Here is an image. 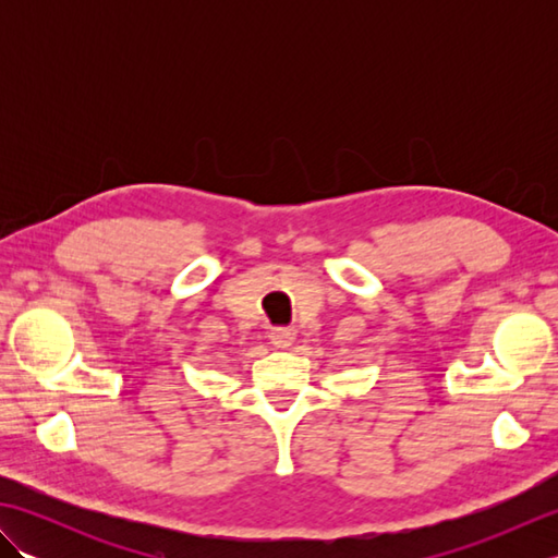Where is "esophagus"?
Here are the masks:
<instances>
[{
    "instance_id": "1",
    "label": "esophagus",
    "mask_w": 558,
    "mask_h": 558,
    "mask_svg": "<svg viewBox=\"0 0 558 558\" xmlns=\"http://www.w3.org/2000/svg\"><path fill=\"white\" fill-rule=\"evenodd\" d=\"M268 338L276 348H290L294 340V328H272Z\"/></svg>"
}]
</instances>
